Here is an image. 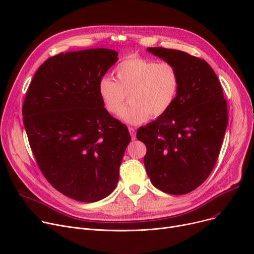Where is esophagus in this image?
Instances as JSON below:
<instances>
[{
    "label": "esophagus",
    "instance_id": "obj_1",
    "mask_svg": "<svg viewBox=\"0 0 254 254\" xmlns=\"http://www.w3.org/2000/svg\"><path fill=\"white\" fill-rule=\"evenodd\" d=\"M128 130H129V134L131 136V139L135 140L136 139V128L135 127H128Z\"/></svg>",
    "mask_w": 254,
    "mask_h": 254
}]
</instances>
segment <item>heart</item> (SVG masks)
<instances>
[{
	"label": "heart",
	"instance_id": "b5f03b06",
	"mask_svg": "<svg viewBox=\"0 0 254 254\" xmlns=\"http://www.w3.org/2000/svg\"><path fill=\"white\" fill-rule=\"evenodd\" d=\"M114 74L116 81L110 77L100 80L99 95L105 109L116 114L127 93L130 102L119 116L130 125L143 124L150 116L164 115L179 90L178 71L169 62L128 57L116 65Z\"/></svg>",
	"mask_w": 254,
	"mask_h": 254
}]
</instances>
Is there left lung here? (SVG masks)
<instances>
[{
  "label": "left lung",
  "instance_id": "left-lung-1",
  "mask_svg": "<svg viewBox=\"0 0 254 254\" xmlns=\"http://www.w3.org/2000/svg\"><path fill=\"white\" fill-rule=\"evenodd\" d=\"M147 50L176 66L180 83L171 108L137 131L147 148L145 169L159 190L185 194L205 182L217 162L228 127V105L205 60L164 47Z\"/></svg>",
  "mask_w": 254,
  "mask_h": 254
}]
</instances>
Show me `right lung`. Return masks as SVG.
Wrapping results in <instances>:
<instances>
[{"label": "right lung", "instance_id": "right-lung-1", "mask_svg": "<svg viewBox=\"0 0 254 254\" xmlns=\"http://www.w3.org/2000/svg\"><path fill=\"white\" fill-rule=\"evenodd\" d=\"M118 53L95 48L60 53L37 70L22 105L39 169L57 190L79 202L109 195L130 141L126 125L105 109L99 82Z\"/></svg>", "mask_w": 254, "mask_h": 254}]
</instances>
